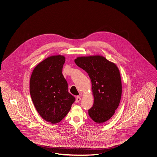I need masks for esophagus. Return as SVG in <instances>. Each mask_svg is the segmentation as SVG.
Here are the masks:
<instances>
[{"mask_svg": "<svg viewBox=\"0 0 157 157\" xmlns=\"http://www.w3.org/2000/svg\"><path fill=\"white\" fill-rule=\"evenodd\" d=\"M80 100H81V97H80V96H77L76 100H75V102L76 103H78V102L80 101Z\"/></svg>", "mask_w": 157, "mask_h": 157, "instance_id": "esophagus-1", "label": "esophagus"}]
</instances>
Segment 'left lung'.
Masks as SVG:
<instances>
[{
  "label": "left lung",
  "mask_w": 157,
  "mask_h": 157,
  "mask_svg": "<svg viewBox=\"0 0 157 157\" xmlns=\"http://www.w3.org/2000/svg\"><path fill=\"white\" fill-rule=\"evenodd\" d=\"M76 65L88 74L92 84L94 104L88 115L94 122H107L115 114L122 94L121 75L118 67L102 56L78 57Z\"/></svg>",
  "instance_id": "obj_1"
}]
</instances>
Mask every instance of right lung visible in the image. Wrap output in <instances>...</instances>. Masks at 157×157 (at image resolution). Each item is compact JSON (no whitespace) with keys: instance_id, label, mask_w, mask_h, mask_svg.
<instances>
[{"instance_id":"1","label":"right lung","mask_w":157,"mask_h":157,"mask_svg":"<svg viewBox=\"0 0 157 157\" xmlns=\"http://www.w3.org/2000/svg\"><path fill=\"white\" fill-rule=\"evenodd\" d=\"M65 57L52 56L40 62L31 74L29 89L36 109L52 124L60 122L68 113L75 99L68 92L62 74Z\"/></svg>"}]
</instances>
